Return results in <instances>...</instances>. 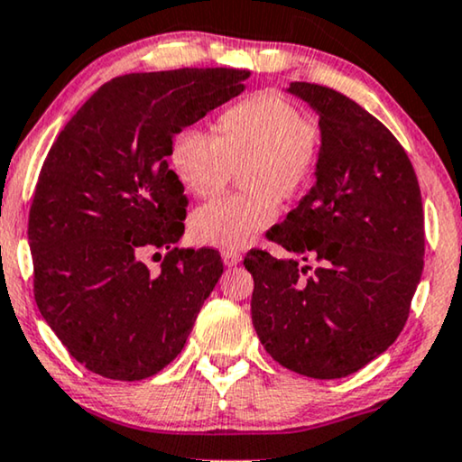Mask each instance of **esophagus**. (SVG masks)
Here are the masks:
<instances>
[{"instance_id": "esophagus-1", "label": "esophagus", "mask_w": 462, "mask_h": 462, "mask_svg": "<svg viewBox=\"0 0 462 462\" xmlns=\"http://www.w3.org/2000/svg\"><path fill=\"white\" fill-rule=\"evenodd\" d=\"M224 263L226 265L240 263V253H236V251H224Z\"/></svg>"}]
</instances>
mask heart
I'll return each mask as SVG.
<instances>
[{"label":"heart","mask_w":462,"mask_h":462,"mask_svg":"<svg viewBox=\"0 0 462 462\" xmlns=\"http://www.w3.org/2000/svg\"><path fill=\"white\" fill-rule=\"evenodd\" d=\"M217 135L186 127L175 135L171 167L188 192L216 197L234 169L243 171L246 194L222 197L192 213V236L234 251L274 224L278 200L291 203L314 181L324 152V129L287 96L255 92L217 116Z\"/></svg>","instance_id":"b5f03b06"}]
</instances>
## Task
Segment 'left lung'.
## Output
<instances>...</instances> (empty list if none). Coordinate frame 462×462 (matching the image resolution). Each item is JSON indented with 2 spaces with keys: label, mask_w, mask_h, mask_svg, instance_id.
<instances>
[{
  "label": "left lung",
  "mask_w": 462,
  "mask_h": 462,
  "mask_svg": "<svg viewBox=\"0 0 462 462\" xmlns=\"http://www.w3.org/2000/svg\"><path fill=\"white\" fill-rule=\"evenodd\" d=\"M324 129L322 163L268 240L297 259L251 249V318L284 368L341 379L385 352L404 328L423 274L425 217L411 159L383 123L346 94L293 81Z\"/></svg>",
  "instance_id": "8db88e82"
}]
</instances>
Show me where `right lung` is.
<instances>
[{
  "mask_svg": "<svg viewBox=\"0 0 462 462\" xmlns=\"http://www.w3.org/2000/svg\"><path fill=\"white\" fill-rule=\"evenodd\" d=\"M249 70L129 73L98 88L43 161L29 211L33 293L73 358L115 381H140L181 352L224 265L180 249L184 186L173 134L243 92ZM168 253L152 273L141 255ZM159 255V253H154Z\"/></svg>",
  "mask_w": 462,
  "mask_h": 462,
  "instance_id": "1",
  "label": "right lung"
}]
</instances>
